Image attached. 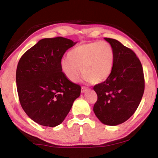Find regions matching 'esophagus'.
<instances>
[{"instance_id": "esophagus-1", "label": "esophagus", "mask_w": 158, "mask_h": 158, "mask_svg": "<svg viewBox=\"0 0 158 158\" xmlns=\"http://www.w3.org/2000/svg\"><path fill=\"white\" fill-rule=\"evenodd\" d=\"M89 89H88V88H85V87H82L81 88V93H84L87 91V90H89Z\"/></svg>"}]
</instances>
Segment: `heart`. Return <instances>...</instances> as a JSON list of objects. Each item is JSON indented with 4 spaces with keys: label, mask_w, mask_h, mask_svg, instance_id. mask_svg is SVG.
I'll return each mask as SVG.
<instances>
[{
    "label": "heart",
    "mask_w": 158,
    "mask_h": 158,
    "mask_svg": "<svg viewBox=\"0 0 158 158\" xmlns=\"http://www.w3.org/2000/svg\"><path fill=\"white\" fill-rule=\"evenodd\" d=\"M114 63V52L111 45L106 42H93L69 51L68 58L60 61V69L69 81L76 82L81 71L85 81L98 84L110 77Z\"/></svg>",
    "instance_id": "b5f03b06"
}]
</instances>
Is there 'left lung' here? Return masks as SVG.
Wrapping results in <instances>:
<instances>
[{"label":"left lung","mask_w":158,"mask_h":158,"mask_svg":"<svg viewBox=\"0 0 158 158\" xmlns=\"http://www.w3.org/2000/svg\"><path fill=\"white\" fill-rule=\"evenodd\" d=\"M105 40L114 49V68L108 79L93 87L98 95L93 111L103 124L115 126L126 121L137 110L144 91V77L133 51L115 39Z\"/></svg>","instance_id":"8db88e82"}]
</instances>
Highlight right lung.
Masks as SVG:
<instances>
[{
  "mask_svg": "<svg viewBox=\"0 0 158 158\" xmlns=\"http://www.w3.org/2000/svg\"><path fill=\"white\" fill-rule=\"evenodd\" d=\"M77 44L62 37L44 38L19 61L16 81L21 105L34 122L46 127L62 123L81 93L79 85L64 75L60 61Z\"/></svg>",
  "mask_w": 158,
  "mask_h": 158,
  "instance_id": "right-lung-1",
  "label": "right lung"
}]
</instances>
